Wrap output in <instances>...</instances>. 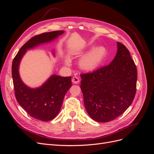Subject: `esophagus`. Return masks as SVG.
<instances>
[{
  "mask_svg": "<svg viewBox=\"0 0 154 154\" xmlns=\"http://www.w3.org/2000/svg\"><path fill=\"white\" fill-rule=\"evenodd\" d=\"M72 82L74 83V84H77V83L80 82V80H79V78L77 76H74L72 79Z\"/></svg>",
  "mask_w": 154,
  "mask_h": 154,
  "instance_id": "obj_1",
  "label": "esophagus"
}]
</instances>
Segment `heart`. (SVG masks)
Returning <instances> with one entry per match:
<instances>
[{
	"instance_id": "heart-1",
	"label": "heart",
	"mask_w": 154,
	"mask_h": 154,
	"mask_svg": "<svg viewBox=\"0 0 154 154\" xmlns=\"http://www.w3.org/2000/svg\"><path fill=\"white\" fill-rule=\"evenodd\" d=\"M106 53V50L103 46H97L93 48L80 60L81 67L88 71L94 69L100 64Z\"/></svg>"
}]
</instances>
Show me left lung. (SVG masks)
<instances>
[{"instance_id":"obj_1","label":"left lung","mask_w":154,"mask_h":154,"mask_svg":"<svg viewBox=\"0 0 154 154\" xmlns=\"http://www.w3.org/2000/svg\"><path fill=\"white\" fill-rule=\"evenodd\" d=\"M80 76L85 107L94 121L109 122L132 104L136 92L137 68L123 44L118 42L117 54L109 65Z\"/></svg>"}]
</instances>
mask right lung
I'll return each instance as SVG.
<instances>
[{
  "label": "right lung",
  "instance_id": "right-lung-1",
  "mask_svg": "<svg viewBox=\"0 0 154 154\" xmlns=\"http://www.w3.org/2000/svg\"><path fill=\"white\" fill-rule=\"evenodd\" d=\"M63 32L51 31L32 37L18 51L13 60L12 78L16 100L31 117L43 122L54 119L59 113L65 95L72 85L71 76L53 75L40 87L30 88L20 80L18 67L27 49L52 41Z\"/></svg>",
  "mask_w": 154,
  "mask_h": 154
}]
</instances>
